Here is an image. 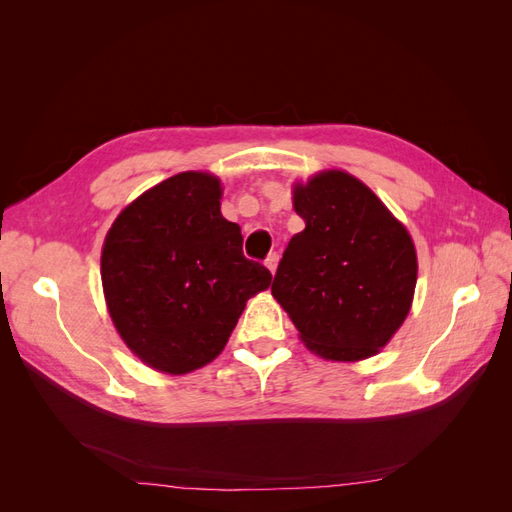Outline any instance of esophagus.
Returning <instances> with one entry per match:
<instances>
[{
    "mask_svg": "<svg viewBox=\"0 0 512 512\" xmlns=\"http://www.w3.org/2000/svg\"><path fill=\"white\" fill-rule=\"evenodd\" d=\"M277 262H280V254H269L267 256V260H265V265H267V269L271 271V273H275V269H277Z\"/></svg>",
    "mask_w": 512,
    "mask_h": 512,
    "instance_id": "34e87169",
    "label": "esophagus"
}]
</instances>
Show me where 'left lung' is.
I'll return each mask as SVG.
<instances>
[{"instance_id": "1", "label": "left lung", "mask_w": 512, "mask_h": 512, "mask_svg": "<svg viewBox=\"0 0 512 512\" xmlns=\"http://www.w3.org/2000/svg\"><path fill=\"white\" fill-rule=\"evenodd\" d=\"M292 194L305 228L290 239L271 294L322 359L374 356L410 312L418 271L410 232L344 170H322Z\"/></svg>"}]
</instances>
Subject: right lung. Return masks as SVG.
I'll list each match as a JSON object with an SVG mask.
<instances>
[{
	"label": "right lung",
	"instance_id": "obj_1",
	"mask_svg": "<svg viewBox=\"0 0 512 512\" xmlns=\"http://www.w3.org/2000/svg\"><path fill=\"white\" fill-rule=\"evenodd\" d=\"M222 185L179 173L123 209L102 247V288L117 333L145 365L188 374L218 356L247 299L271 284L243 256L220 211Z\"/></svg>",
	"mask_w": 512,
	"mask_h": 512
}]
</instances>
